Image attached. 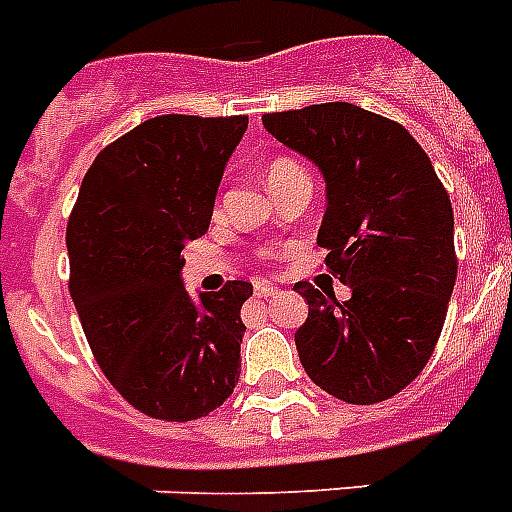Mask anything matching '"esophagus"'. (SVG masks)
<instances>
[{"mask_svg":"<svg viewBox=\"0 0 512 512\" xmlns=\"http://www.w3.org/2000/svg\"><path fill=\"white\" fill-rule=\"evenodd\" d=\"M253 290H256V296H275V288H272V285H269V282H264V280H256V285H253Z\"/></svg>","mask_w":512,"mask_h":512,"instance_id":"esophagus-1","label":"esophagus"}]
</instances>
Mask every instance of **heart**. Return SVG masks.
I'll use <instances>...</instances> for the list:
<instances>
[{
  "label": "heart",
  "mask_w": 512,
  "mask_h": 512,
  "mask_svg": "<svg viewBox=\"0 0 512 512\" xmlns=\"http://www.w3.org/2000/svg\"><path fill=\"white\" fill-rule=\"evenodd\" d=\"M296 174H306L304 166L298 161H293V158H275V161H269L267 166V182L269 187L280 185V182H285V179L296 177ZM269 253L264 251L261 253V259H267Z\"/></svg>",
  "instance_id": "1"
}]
</instances>
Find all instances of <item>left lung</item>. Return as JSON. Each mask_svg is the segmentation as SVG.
I'll use <instances>...</instances> for the list:
<instances>
[{
  "instance_id": "8db88e82",
  "label": "left lung",
  "mask_w": 512,
  "mask_h": 512,
  "mask_svg": "<svg viewBox=\"0 0 512 512\" xmlns=\"http://www.w3.org/2000/svg\"><path fill=\"white\" fill-rule=\"evenodd\" d=\"M282 145L325 174L317 243L349 301L296 282L309 317L296 330L306 375L335 399L378 404L418 378L455 288V216L431 158L402 124L351 102L261 116Z\"/></svg>"
}]
</instances>
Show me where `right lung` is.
<instances>
[{
  "instance_id": "right-lung-1",
  "label": "right lung",
  "mask_w": 512,
  "mask_h": 512,
  "mask_svg": "<svg viewBox=\"0 0 512 512\" xmlns=\"http://www.w3.org/2000/svg\"><path fill=\"white\" fill-rule=\"evenodd\" d=\"M248 116H155L89 166L68 219L71 298L110 386L155 420H198L240 378V306L230 280L195 304L182 285L185 243L206 235L224 163Z\"/></svg>"
}]
</instances>
